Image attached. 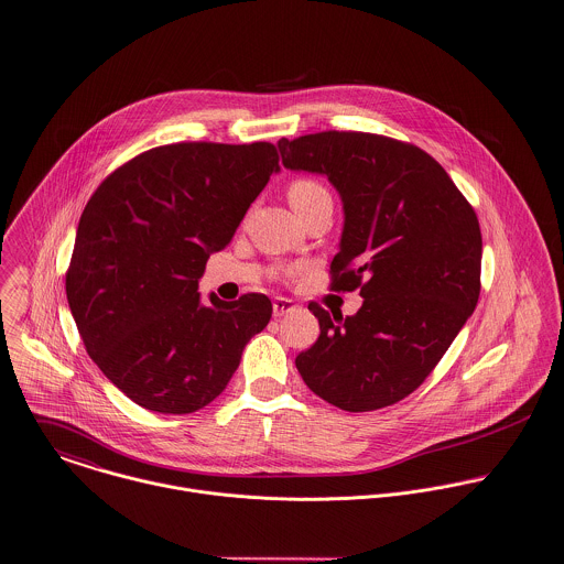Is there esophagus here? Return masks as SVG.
I'll list each match as a JSON object with an SVG mask.
<instances>
[{"label": "esophagus", "mask_w": 564, "mask_h": 564, "mask_svg": "<svg viewBox=\"0 0 564 564\" xmlns=\"http://www.w3.org/2000/svg\"><path fill=\"white\" fill-rule=\"evenodd\" d=\"M294 310H296V305H294L292 299L276 296V299L272 301V314H274V318H281V316H285V314H292Z\"/></svg>", "instance_id": "34e87169"}]
</instances>
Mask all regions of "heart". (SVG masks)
Segmentation results:
<instances>
[{"instance_id":"heart-1","label":"heart","mask_w":564,"mask_h":564,"mask_svg":"<svg viewBox=\"0 0 564 564\" xmlns=\"http://www.w3.org/2000/svg\"><path fill=\"white\" fill-rule=\"evenodd\" d=\"M325 194H327V189L321 183L310 181V178H299L288 189V198H290L292 207H301V205H305L318 196H325Z\"/></svg>"}]
</instances>
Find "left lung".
I'll return each instance as SVG.
<instances>
[{
  "label": "left lung",
  "mask_w": 564,
  "mask_h": 564,
  "mask_svg": "<svg viewBox=\"0 0 564 564\" xmlns=\"http://www.w3.org/2000/svg\"><path fill=\"white\" fill-rule=\"evenodd\" d=\"M276 145L288 170L327 176L338 192L344 226L334 290L359 288L364 299L346 318L310 305L321 336L296 368L339 410L392 405L425 381L477 305V216L416 145L336 130Z\"/></svg>",
  "instance_id": "obj_1"
}]
</instances>
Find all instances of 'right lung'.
I'll list each match as a JSON object with an SVG mask.
<instances>
[{"instance_id":"add662e5","label":"right lung","mask_w":564,"mask_h":564,"mask_svg":"<svg viewBox=\"0 0 564 564\" xmlns=\"http://www.w3.org/2000/svg\"><path fill=\"white\" fill-rule=\"evenodd\" d=\"M276 172L265 141L172 143L115 170L87 203L67 303L89 357L137 405H209L270 323L268 296L203 301L198 281Z\"/></svg>"}]
</instances>
